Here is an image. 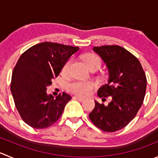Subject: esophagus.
I'll list each match as a JSON object with an SVG mask.
<instances>
[{"label":"esophagus","mask_w":158,"mask_h":158,"mask_svg":"<svg viewBox=\"0 0 158 158\" xmlns=\"http://www.w3.org/2000/svg\"><path fill=\"white\" fill-rule=\"evenodd\" d=\"M75 98H76L77 100H79V102H82V101H84V100H85V98H82V97H80V96H76Z\"/></svg>","instance_id":"obj_1"}]
</instances>
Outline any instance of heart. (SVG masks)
I'll use <instances>...</instances> for the list:
<instances>
[{
    "label": "heart",
    "mask_w": 158,
    "mask_h": 158,
    "mask_svg": "<svg viewBox=\"0 0 158 158\" xmlns=\"http://www.w3.org/2000/svg\"><path fill=\"white\" fill-rule=\"evenodd\" d=\"M82 60L89 69L96 67L100 68L102 65L101 59L98 56L94 55V54H88V55L84 56L82 57ZM71 63L72 60H69L65 63L63 67V72L67 71L71 65ZM94 86H95V84L90 81H74L68 84L67 90L72 93L80 95V96H86L92 92Z\"/></svg>",
    "instance_id": "heart-1"
}]
</instances>
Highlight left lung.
<instances>
[{
	"label": "left lung",
	"mask_w": 158,
	"mask_h": 158,
	"mask_svg": "<svg viewBox=\"0 0 158 158\" xmlns=\"http://www.w3.org/2000/svg\"><path fill=\"white\" fill-rule=\"evenodd\" d=\"M109 69L108 82L98 89V97L111 98L105 106L95 101L89 118L98 128L114 132L128 125L144 102L147 78L141 63L129 51L117 45L93 47Z\"/></svg>",
	"instance_id": "8db88e82"
}]
</instances>
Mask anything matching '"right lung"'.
<instances>
[{
	"mask_svg": "<svg viewBox=\"0 0 158 158\" xmlns=\"http://www.w3.org/2000/svg\"><path fill=\"white\" fill-rule=\"evenodd\" d=\"M77 47L44 42L27 49L12 73L10 91L22 120L36 129L47 128L62 115L72 98L63 92L56 98L47 94V87L56 78Z\"/></svg>",
	"mask_w": 158,
	"mask_h": 158,
	"instance_id": "1",
	"label": "right lung"
}]
</instances>
